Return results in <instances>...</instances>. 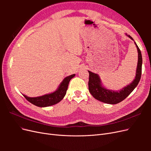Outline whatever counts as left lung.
Masks as SVG:
<instances>
[{
  "instance_id": "left-lung-1",
  "label": "left lung",
  "mask_w": 151,
  "mask_h": 151,
  "mask_svg": "<svg viewBox=\"0 0 151 151\" xmlns=\"http://www.w3.org/2000/svg\"><path fill=\"white\" fill-rule=\"evenodd\" d=\"M126 35L132 40L134 41L130 35H128L127 34H126ZM134 43L138 52V62L135 78L131 83L127 85L120 90L114 91L105 88L102 84L101 80L99 75L88 70L89 74L88 82L89 91L95 99L104 103L111 104H117L124 100L137 86L141 77L142 57L141 52L137 45L136 44L135 42H134Z\"/></svg>"
}]
</instances>
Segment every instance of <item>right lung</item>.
I'll list each match as a JSON object with an SVG mask.
<instances>
[{
    "mask_svg": "<svg viewBox=\"0 0 151 151\" xmlns=\"http://www.w3.org/2000/svg\"><path fill=\"white\" fill-rule=\"evenodd\" d=\"M76 74H72L69 76L65 77L61 82L58 88L54 92L45 94L38 97H29L27 96L22 94L24 97L36 106L39 107H47L52 106L60 102L64 98L66 94L67 90L68 88V83L75 76Z\"/></svg>",
    "mask_w": 151,
    "mask_h": 151,
    "instance_id": "obj_1",
    "label": "right lung"
}]
</instances>
